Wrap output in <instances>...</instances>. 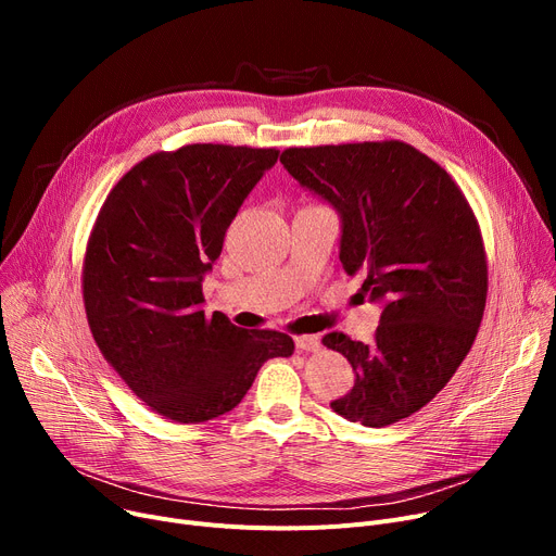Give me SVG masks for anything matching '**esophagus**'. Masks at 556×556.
<instances>
[{
  "label": "esophagus",
  "instance_id": "obj_1",
  "mask_svg": "<svg viewBox=\"0 0 556 556\" xmlns=\"http://www.w3.org/2000/svg\"><path fill=\"white\" fill-rule=\"evenodd\" d=\"M295 344H298L300 352H319V349H323V338L306 333V336H298Z\"/></svg>",
  "mask_w": 556,
  "mask_h": 556
}]
</instances>
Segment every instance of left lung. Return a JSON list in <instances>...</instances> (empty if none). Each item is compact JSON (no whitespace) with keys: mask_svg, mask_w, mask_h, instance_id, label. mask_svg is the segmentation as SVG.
Wrapping results in <instances>:
<instances>
[{"mask_svg":"<svg viewBox=\"0 0 556 556\" xmlns=\"http://www.w3.org/2000/svg\"><path fill=\"white\" fill-rule=\"evenodd\" d=\"M283 168L340 218V263L381 306L376 338L323 342L356 371L333 413L383 428L434 399L469 354L486 302L478 220L451 175L403 141L288 149Z\"/></svg>","mask_w":556,"mask_h":556,"instance_id":"obj_1","label":"left lung"}]
</instances>
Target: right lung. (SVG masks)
Wrapping results in <instances>:
<instances>
[{
    "label": "right lung",
    "instance_id": "add662e5",
    "mask_svg": "<svg viewBox=\"0 0 556 556\" xmlns=\"http://www.w3.org/2000/svg\"><path fill=\"white\" fill-rule=\"evenodd\" d=\"M277 157L223 143L157 153L132 166L99 212L83 270L87 323L105 361L166 419L229 413L263 363L295 352L286 333L245 331L202 311L225 231Z\"/></svg>",
    "mask_w": 556,
    "mask_h": 556
}]
</instances>
